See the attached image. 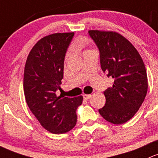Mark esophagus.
I'll use <instances>...</instances> for the list:
<instances>
[{
  "label": "esophagus",
  "mask_w": 158,
  "mask_h": 158,
  "mask_svg": "<svg viewBox=\"0 0 158 158\" xmlns=\"http://www.w3.org/2000/svg\"><path fill=\"white\" fill-rule=\"evenodd\" d=\"M83 97H84V99H85V100H88L91 97V94H84Z\"/></svg>",
  "instance_id": "obj_1"
}]
</instances>
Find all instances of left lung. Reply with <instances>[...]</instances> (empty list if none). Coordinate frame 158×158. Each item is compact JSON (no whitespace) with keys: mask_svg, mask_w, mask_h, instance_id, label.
I'll use <instances>...</instances> for the list:
<instances>
[{"mask_svg":"<svg viewBox=\"0 0 158 158\" xmlns=\"http://www.w3.org/2000/svg\"><path fill=\"white\" fill-rule=\"evenodd\" d=\"M88 34L99 49L102 71L114 80L103 91L106 103L99 113L113 124H123L134 116L146 97L145 66L135 48L120 34L98 30Z\"/></svg>","mask_w":158,"mask_h":158,"instance_id":"obj_1","label":"left lung"}]
</instances>
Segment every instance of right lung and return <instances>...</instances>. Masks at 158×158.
<instances>
[{
  "label": "right lung",
  "instance_id": "obj_1",
  "mask_svg": "<svg viewBox=\"0 0 158 158\" xmlns=\"http://www.w3.org/2000/svg\"><path fill=\"white\" fill-rule=\"evenodd\" d=\"M74 32L55 33L38 42L27 57L23 90L32 114L44 128L53 134L69 131L77 123V109L83 97H58L64 77L66 52Z\"/></svg>",
  "mask_w": 158,
  "mask_h": 158
}]
</instances>
